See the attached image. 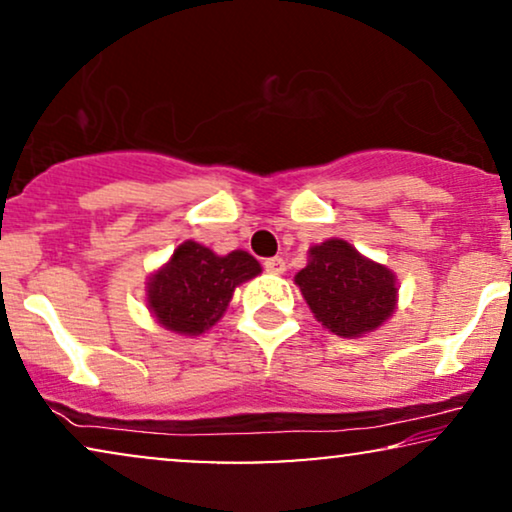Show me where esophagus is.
<instances>
[{
    "instance_id": "obj_1",
    "label": "esophagus",
    "mask_w": 512,
    "mask_h": 512,
    "mask_svg": "<svg viewBox=\"0 0 512 512\" xmlns=\"http://www.w3.org/2000/svg\"><path fill=\"white\" fill-rule=\"evenodd\" d=\"M263 268H266L268 273H273V275H282V273H285V261H282L280 256L266 258V261H263Z\"/></svg>"
}]
</instances>
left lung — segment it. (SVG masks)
<instances>
[{"mask_svg":"<svg viewBox=\"0 0 512 512\" xmlns=\"http://www.w3.org/2000/svg\"><path fill=\"white\" fill-rule=\"evenodd\" d=\"M294 280L315 318L339 337H361L394 313V273L363 258L344 239L313 246L311 261Z\"/></svg>","mask_w":512,"mask_h":512,"instance_id":"8db88e82","label":"left lung"}]
</instances>
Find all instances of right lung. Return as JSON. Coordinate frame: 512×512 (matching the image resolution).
I'll use <instances>...</instances> for the list:
<instances>
[{"label": "right lung", "instance_id": "obj_1", "mask_svg": "<svg viewBox=\"0 0 512 512\" xmlns=\"http://www.w3.org/2000/svg\"><path fill=\"white\" fill-rule=\"evenodd\" d=\"M258 273L261 266L246 251L216 256L189 239L173 251L168 266L149 280V308L166 330L201 334L223 318L239 282Z\"/></svg>", "mask_w": 512, "mask_h": 512}]
</instances>
